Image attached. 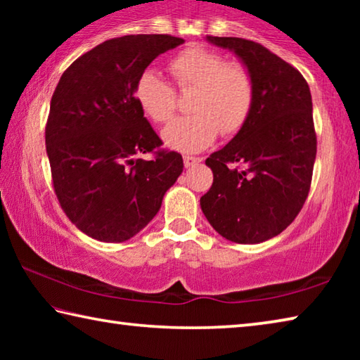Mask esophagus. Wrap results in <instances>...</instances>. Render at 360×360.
<instances>
[{"label":"esophagus","instance_id":"34e87169","mask_svg":"<svg viewBox=\"0 0 360 360\" xmlns=\"http://www.w3.org/2000/svg\"><path fill=\"white\" fill-rule=\"evenodd\" d=\"M202 162V158L198 157H192V155H184V165L186 168H191L193 165H197V163Z\"/></svg>","mask_w":360,"mask_h":360}]
</instances>
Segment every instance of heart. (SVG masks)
<instances>
[{
	"label": "heart",
	"instance_id": "obj_1",
	"mask_svg": "<svg viewBox=\"0 0 360 360\" xmlns=\"http://www.w3.org/2000/svg\"><path fill=\"white\" fill-rule=\"evenodd\" d=\"M169 72L182 92L192 90V114L173 120L163 130L167 146L184 152L205 149L217 138L235 136L252 112L255 85L251 71L222 53L188 47L169 62ZM135 98L152 122L165 124L178 108L174 89L157 71L146 70L135 84Z\"/></svg>",
	"mask_w": 360,
	"mask_h": 360
}]
</instances>
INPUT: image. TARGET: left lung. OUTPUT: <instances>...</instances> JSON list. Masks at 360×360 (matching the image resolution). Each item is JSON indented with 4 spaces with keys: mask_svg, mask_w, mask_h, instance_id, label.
<instances>
[{
    "mask_svg": "<svg viewBox=\"0 0 360 360\" xmlns=\"http://www.w3.org/2000/svg\"><path fill=\"white\" fill-rule=\"evenodd\" d=\"M206 39L243 60L255 96L245 129L206 158L214 179L200 206L224 238L255 245L288 229L308 197L318 149L311 94L300 71L259 42Z\"/></svg>",
    "mask_w": 360,
    "mask_h": 360,
    "instance_id": "8db88e82",
    "label": "left lung"
}]
</instances>
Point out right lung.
I'll return each instance as SVG.
<instances>
[{
  "mask_svg": "<svg viewBox=\"0 0 360 360\" xmlns=\"http://www.w3.org/2000/svg\"><path fill=\"white\" fill-rule=\"evenodd\" d=\"M182 42L172 34L109 39L75 60L57 84L46 124L53 191L70 221L95 240L135 236L182 173L181 154L160 149L135 98L139 75Z\"/></svg>",
  "mask_w": 360,
  "mask_h": 360,
  "instance_id": "1",
  "label": "right lung"
}]
</instances>
